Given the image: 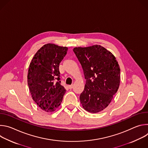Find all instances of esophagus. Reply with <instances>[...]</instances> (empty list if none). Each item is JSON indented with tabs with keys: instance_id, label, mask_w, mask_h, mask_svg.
Returning <instances> with one entry per match:
<instances>
[{
	"instance_id": "1",
	"label": "esophagus",
	"mask_w": 148,
	"mask_h": 148,
	"mask_svg": "<svg viewBox=\"0 0 148 148\" xmlns=\"http://www.w3.org/2000/svg\"><path fill=\"white\" fill-rule=\"evenodd\" d=\"M73 87H74V86H73V85H70V86H69V88L70 89H72V88H73Z\"/></svg>"
}]
</instances>
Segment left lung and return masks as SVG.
<instances>
[{
	"mask_svg": "<svg viewBox=\"0 0 148 148\" xmlns=\"http://www.w3.org/2000/svg\"><path fill=\"white\" fill-rule=\"evenodd\" d=\"M86 79L79 96L83 108L98 113L106 108L120 84V68L115 57L100 45L73 49Z\"/></svg>",
	"mask_w": 148,
	"mask_h": 148,
	"instance_id": "1",
	"label": "left lung"
}]
</instances>
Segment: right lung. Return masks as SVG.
Returning <instances> with one entry per match:
<instances>
[{"label": "right lung", "instance_id": "right-lung-1", "mask_svg": "<svg viewBox=\"0 0 148 148\" xmlns=\"http://www.w3.org/2000/svg\"><path fill=\"white\" fill-rule=\"evenodd\" d=\"M68 47L48 43L35 54L29 65L27 84L33 101L47 112L60 105L66 89L60 83L59 64Z\"/></svg>", "mask_w": 148, "mask_h": 148}]
</instances>
